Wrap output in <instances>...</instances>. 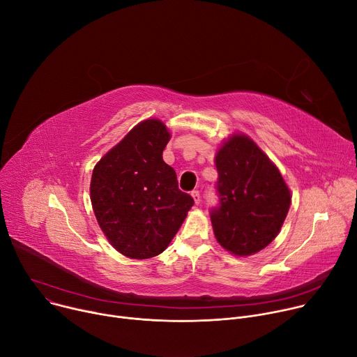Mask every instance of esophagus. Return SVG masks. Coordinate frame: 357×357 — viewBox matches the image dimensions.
<instances>
[{
    "mask_svg": "<svg viewBox=\"0 0 357 357\" xmlns=\"http://www.w3.org/2000/svg\"><path fill=\"white\" fill-rule=\"evenodd\" d=\"M191 197L194 199V203H195V204H200L202 197H200V191H199V190H192V191H191Z\"/></svg>",
    "mask_w": 357,
    "mask_h": 357,
    "instance_id": "obj_1",
    "label": "esophagus"
}]
</instances>
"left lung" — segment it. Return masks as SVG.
<instances>
[{
    "label": "left lung",
    "instance_id": "obj_1",
    "mask_svg": "<svg viewBox=\"0 0 357 357\" xmlns=\"http://www.w3.org/2000/svg\"><path fill=\"white\" fill-rule=\"evenodd\" d=\"M218 206L210 210L217 241L248 257L278 235L291 206V192L275 165L247 136L235 135L218 150Z\"/></svg>",
    "mask_w": 357,
    "mask_h": 357
}]
</instances>
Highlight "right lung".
Returning a JSON list of instances; mask_svg holds the SVG:
<instances>
[{"instance_id":"right-lung-1","label":"right lung","mask_w":357,"mask_h":357,"mask_svg":"<svg viewBox=\"0 0 357 357\" xmlns=\"http://www.w3.org/2000/svg\"><path fill=\"white\" fill-rule=\"evenodd\" d=\"M167 128L149 119L106 153L95 166L91 202L109 243L121 254L146 259L163 252L194 200L178 188L165 163Z\"/></svg>"}]
</instances>
